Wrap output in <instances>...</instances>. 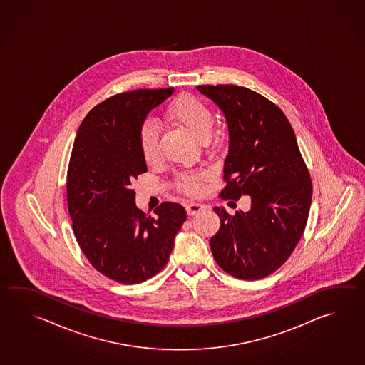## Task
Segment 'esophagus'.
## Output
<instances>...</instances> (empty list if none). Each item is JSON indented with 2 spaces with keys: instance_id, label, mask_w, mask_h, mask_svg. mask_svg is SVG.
<instances>
[{
  "instance_id": "34e87169",
  "label": "esophagus",
  "mask_w": 365,
  "mask_h": 365,
  "mask_svg": "<svg viewBox=\"0 0 365 365\" xmlns=\"http://www.w3.org/2000/svg\"><path fill=\"white\" fill-rule=\"evenodd\" d=\"M203 210V206L202 205H199V203H189V205H186V212L189 216H194V215H197V213L200 212Z\"/></svg>"
}]
</instances>
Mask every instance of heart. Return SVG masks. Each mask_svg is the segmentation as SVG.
I'll list each match as a JSON object with an SVG mask.
<instances>
[{
    "label": "heart",
    "instance_id": "obj_1",
    "mask_svg": "<svg viewBox=\"0 0 365 365\" xmlns=\"http://www.w3.org/2000/svg\"><path fill=\"white\" fill-rule=\"evenodd\" d=\"M166 115L168 120L176 126L192 133L195 138L207 143L211 139L213 113L206 101L192 95L181 93L170 103ZM140 152L148 165H154L159 160V131L152 123L141 127L139 135ZM208 179L206 171L180 173L176 178V185L180 192L190 197H197L203 192L205 182Z\"/></svg>",
    "mask_w": 365,
    "mask_h": 365
}]
</instances>
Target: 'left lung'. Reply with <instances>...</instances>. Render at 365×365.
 Here are the masks:
<instances>
[{"mask_svg":"<svg viewBox=\"0 0 365 365\" xmlns=\"http://www.w3.org/2000/svg\"><path fill=\"white\" fill-rule=\"evenodd\" d=\"M225 114L229 153L220 198L251 197V210L229 215L215 207L219 232L210 240L224 272L265 278L284 264L305 230L312 184L284 113L261 93L237 85H200Z\"/></svg>","mask_w":365,"mask_h":365,"instance_id":"left-lung-1","label":"left lung"}]
</instances>
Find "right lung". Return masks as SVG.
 <instances>
[{
    "instance_id": "add662e5",
    "label": "right lung",
    "mask_w": 365,
    "mask_h": 365,
    "mask_svg": "<svg viewBox=\"0 0 365 365\" xmlns=\"http://www.w3.org/2000/svg\"><path fill=\"white\" fill-rule=\"evenodd\" d=\"M173 87L133 90L93 106L82 120L66 173V202L74 237L95 270L122 284H138L166 266L184 207L163 202L152 215L135 205L131 184L146 173L139 135L146 114Z\"/></svg>"
}]
</instances>
